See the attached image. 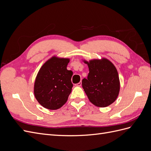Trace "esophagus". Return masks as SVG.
<instances>
[{
  "label": "esophagus",
  "mask_w": 151,
  "mask_h": 151,
  "mask_svg": "<svg viewBox=\"0 0 151 151\" xmlns=\"http://www.w3.org/2000/svg\"><path fill=\"white\" fill-rule=\"evenodd\" d=\"M76 86H79V87H80V86H82V83H81V82H79V83H78L77 84H76Z\"/></svg>",
  "instance_id": "1"
}]
</instances>
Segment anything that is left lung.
<instances>
[{
	"mask_svg": "<svg viewBox=\"0 0 151 151\" xmlns=\"http://www.w3.org/2000/svg\"><path fill=\"white\" fill-rule=\"evenodd\" d=\"M88 64V78L82 86L91 103L98 107H106L116 99L120 91L119 76L116 67L106 58L94 59Z\"/></svg>",
	"mask_w": 151,
	"mask_h": 151,
	"instance_id": "left-lung-1",
	"label": "left lung"
}]
</instances>
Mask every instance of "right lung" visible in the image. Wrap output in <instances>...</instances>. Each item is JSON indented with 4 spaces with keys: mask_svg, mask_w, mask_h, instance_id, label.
<instances>
[{
    "mask_svg": "<svg viewBox=\"0 0 151 151\" xmlns=\"http://www.w3.org/2000/svg\"><path fill=\"white\" fill-rule=\"evenodd\" d=\"M69 61V58L54 56L40 68L35 82L34 94L44 108L54 110L67 102L73 87V72L67 69Z\"/></svg>",
    "mask_w": 151,
    "mask_h": 151,
    "instance_id": "obj_1",
    "label": "right lung"
}]
</instances>
